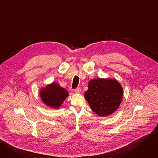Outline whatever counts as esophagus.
<instances>
[{
  "label": "esophagus",
  "mask_w": 158,
  "mask_h": 158,
  "mask_svg": "<svg viewBox=\"0 0 158 158\" xmlns=\"http://www.w3.org/2000/svg\"><path fill=\"white\" fill-rule=\"evenodd\" d=\"M75 93H80L81 91V89L80 87H77L76 89H75Z\"/></svg>",
  "instance_id": "34e87169"
}]
</instances>
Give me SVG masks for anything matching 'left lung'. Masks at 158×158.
<instances>
[{
	"instance_id": "8db88e82",
	"label": "left lung",
	"mask_w": 158,
	"mask_h": 158,
	"mask_svg": "<svg viewBox=\"0 0 158 158\" xmlns=\"http://www.w3.org/2000/svg\"><path fill=\"white\" fill-rule=\"evenodd\" d=\"M123 94L120 83L114 79H94L88 83L84 97L91 109L101 117L112 114L119 107Z\"/></svg>"
}]
</instances>
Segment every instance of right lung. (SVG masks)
Listing matches in <instances>:
<instances>
[{"mask_svg": "<svg viewBox=\"0 0 158 158\" xmlns=\"http://www.w3.org/2000/svg\"><path fill=\"white\" fill-rule=\"evenodd\" d=\"M40 97L43 102L49 107L59 109L69 93L67 90L56 82L48 84L40 90Z\"/></svg>", "mask_w": 158, "mask_h": 158, "instance_id": "add662e5", "label": "right lung"}]
</instances>
